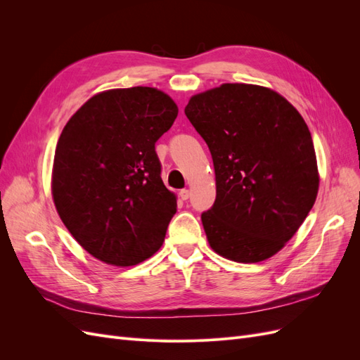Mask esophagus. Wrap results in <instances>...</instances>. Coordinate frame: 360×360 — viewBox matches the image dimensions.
Segmentation results:
<instances>
[{
    "label": "esophagus",
    "instance_id": "1",
    "mask_svg": "<svg viewBox=\"0 0 360 360\" xmlns=\"http://www.w3.org/2000/svg\"><path fill=\"white\" fill-rule=\"evenodd\" d=\"M189 197H191V192H189L188 189H181V191H180V198H181L183 201L189 200Z\"/></svg>",
    "mask_w": 360,
    "mask_h": 360
}]
</instances>
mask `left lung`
Wrapping results in <instances>:
<instances>
[{"label":"left lung","instance_id":"obj_1","mask_svg":"<svg viewBox=\"0 0 360 360\" xmlns=\"http://www.w3.org/2000/svg\"><path fill=\"white\" fill-rule=\"evenodd\" d=\"M184 114L213 159L216 200L201 214L212 249L237 263L275 255L307 219L319 192L304 120L276 91L250 84L193 96Z\"/></svg>","mask_w":360,"mask_h":360}]
</instances>
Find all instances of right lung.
Returning <instances> with one entry per match:
<instances>
[{
	"label": "right lung",
	"instance_id": "add662e5",
	"mask_svg": "<svg viewBox=\"0 0 360 360\" xmlns=\"http://www.w3.org/2000/svg\"><path fill=\"white\" fill-rule=\"evenodd\" d=\"M177 114L168 94L132 86L93 96L63 129L53 202L75 240L106 264L135 266L163 243L177 200L155 144Z\"/></svg>",
	"mask_w": 360,
	"mask_h": 360
}]
</instances>
